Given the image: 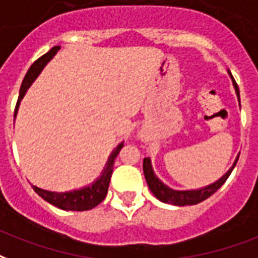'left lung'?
I'll list each match as a JSON object with an SVG mask.
<instances>
[{"mask_svg": "<svg viewBox=\"0 0 258 258\" xmlns=\"http://www.w3.org/2000/svg\"><path fill=\"white\" fill-rule=\"evenodd\" d=\"M228 75L232 79V86L235 89L236 97H238V102H239V106H241V98H239V89H238V85L234 81V78L231 75V72L228 71ZM239 158V154L236 156L235 161L231 165L230 169L227 171L221 177H219L216 182L211 183L208 186H204V187L200 188H190V190H175V188H171L169 186H167L165 183L160 179V177L154 173V169L152 167V160L150 158H145L144 160V173L145 179L148 182V186L150 188V191L153 192V196L157 200H160L161 202H165V204H171V205H176V207H187V205H196V204H200L204 200H207L215 194V192L219 190V188L224 184L230 173L232 172V169L235 167L236 161Z\"/></svg>", "mask_w": 258, "mask_h": 258, "instance_id": "8db88e82", "label": "left lung"}]
</instances>
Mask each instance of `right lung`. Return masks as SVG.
<instances>
[{"mask_svg": "<svg viewBox=\"0 0 258 258\" xmlns=\"http://www.w3.org/2000/svg\"><path fill=\"white\" fill-rule=\"evenodd\" d=\"M60 50V46L51 47L50 50L47 51L46 54H43L39 57L27 71V74L23 79L22 87H20V93H19V100H17L16 109H15V117H16L17 110L20 106L23 97L26 95L27 90L30 89V86L34 83V81L37 79L38 75L41 74V71L45 68L47 62L56 56L57 51ZM123 148V142H120L116 148L112 150V153L108 157V161L105 164L102 172L94 182L87 184L85 187L76 188V190H71V191H64V192H57V191H50V190H43L41 187H37L32 184L34 191L37 192L38 196L43 198L45 201L54 205V207L60 208L62 211H89L95 208L100 202L104 201V198L106 197V192H108V187H109L110 176L113 172V163L114 158L117 157V154Z\"/></svg>", "mask_w": 258, "mask_h": 258, "instance_id": "add662e5", "label": "right lung"}]
</instances>
